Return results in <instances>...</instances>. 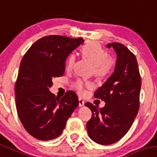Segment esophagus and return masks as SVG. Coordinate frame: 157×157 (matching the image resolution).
<instances>
[{
    "mask_svg": "<svg viewBox=\"0 0 157 157\" xmlns=\"http://www.w3.org/2000/svg\"><path fill=\"white\" fill-rule=\"evenodd\" d=\"M85 105V101L82 100V99L79 98L78 99V106L79 107H83Z\"/></svg>",
    "mask_w": 157,
    "mask_h": 157,
    "instance_id": "1",
    "label": "esophagus"
}]
</instances>
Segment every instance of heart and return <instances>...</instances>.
<instances>
[{
  "instance_id": "b5f03b06",
  "label": "heart",
  "mask_w": 157,
  "mask_h": 157,
  "mask_svg": "<svg viewBox=\"0 0 157 157\" xmlns=\"http://www.w3.org/2000/svg\"><path fill=\"white\" fill-rule=\"evenodd\" d=\"M81 52L84 57L88 58L93 64V72L98 77H103L111 71L113 65V59L107 55L106 50L99 44L93 41L86 43L82 47ZM75 57L74 54H71L66 61V67L67 69L72 68L74 65ZM90 82H86L82 80H78L74 85V87L78 93L83 94L85 93L86 87H91Z\"/></svg>"
}]
</instances>
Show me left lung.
<instances>
[{
	"instance_id": "left-lung-1",
	"label": "left lung",
	"mask_w": 157,
	"mask_h": 157,
	"mask_svg": "<svg viewBox=\"0 0 157 157\" xmlns=\"http://www.w3.org/2000/svg\"><path fill=\"white\" fill-rule=\"evenodd\" d=\"M107 47H112L117 54L114 71L94 94L105 106L99 108L89 102L85 104L93 113L86 124L89 136L100 145L113 144L128 132L139 111L141 90L136 56L118 43Z\"/></svg>"
}]
</instances>
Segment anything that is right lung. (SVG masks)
Instances as JSON below:
<instances>
[{
	"label": "right lung",
	"mask_w": 157,
	"mask_h": 157,
	"mask_svg": "<svg viewBox=\"0 0 157 157\" xmlns=\"http://www.w3.org/2000/svg\"><path fill=\"white\" fill-rule=\"evenodd\" d=\"M82 43V38L47 36L34 43L21 60L15 83L17 112L25 130L39 140L58 137L78 105L75 92L58 99L49 90L53 78L64 75L69 54Z\"/></svg>",
	"instance_id": "right-lung-1"
}]
</instances>
